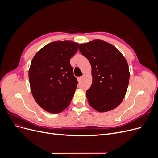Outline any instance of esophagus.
<instances>
[{
    "mask_svg": "<svg viewBox=\"0 0 158 158\" xmlns=\"http://www.w3.org/2000/svg\"><path fill=\"white\" fill-rule=\"evenodd\" d=\"M82 76H81V77H79L77 78V80H78L79 82H81V80H82Z\"/></svg>",
    "mask_w": 158,
    "mask_h": 158,
    "instance_id": "obj_1",
    "label": "esophagus"
}]
</instances>
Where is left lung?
Masks as SVG:
<instances>
[{
    "mask_svg": "<svg viewBox=\"0 0 158 158\" xmlns=\"http://www.w3.org/2000/svg\"><path fill=\"white\" fill-rule=\"evenodd\" d=\"M79 49L92 66L93 81L86 91L88 103L99 112L116 108L129 85L130 74L125 57L113 45L99 40L80 44Z\"/></svg>",
    "mask_w": 158,
    "mask_h": 158,
    "instance_id": "obj_1",
    "label": "left lung"
}]
</instances>
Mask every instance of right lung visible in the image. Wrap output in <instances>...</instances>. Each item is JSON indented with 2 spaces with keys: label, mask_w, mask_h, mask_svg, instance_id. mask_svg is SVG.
<instances>
[{
  "label": "right lung",
  "mask_w": 158,
  "mask_h": 158,
  "mask_svg": "<svg viewBox=\"0 0 158 158\" xmlns=\"http://www.w3.org/2000/svg\"><path fill=\"white\" fill-rule=\"evenodd\" d=\"M79 44L54 41L36 54L29 70L31 90L37 104L45 111L58 113L67 107L77 88L70 59Z\"/></svg>",
  "instance_id": "obj_1"
}]
</instances>
